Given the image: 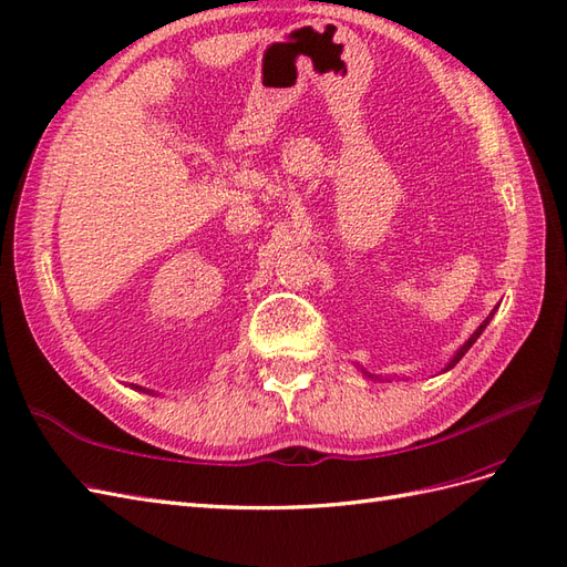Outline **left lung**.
<instances>
[{
	"mask_svg": "<svg viewBox=\"0 0 567 567\" xmlns=\"http://www.w3.org/2000/svg\"><path fill=\"white\" fill-rule=\"evenodd\" d=\"M494 312H496V307H494V310L489 312V317H487V319H485L483 323H480V326H477V329L473 331V336H471V338H468L466 342H463V346H461V348H458V350L454 352V357L450 359V362H447V367H444V369H442V373H444V371H450V369H454V367H456V364L461 362V357H463V354H466V352H468V350L473 348V342H475V340H477L480 336H483V331L487 329V323L492 321ZM357 369H359V371H362V373L367 375V379H371V381H379V379H381V375H373V373H369V371H367V369H362V367H357ZM381 381H383V379H381ZM385 381H388V379H385Z\"/></svg>",
	"mask_w": 567,
	"mask_h": 567,
	"instance_id": "left-lung-1",
	"label": "left lung"
}]
</instances>
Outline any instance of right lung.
<instances>
[{
	"mask_svg": "<svg viewBox=\"0 0 567 567\" xmlns=\"http://www.w3.org/2000/svg\"><path fill=\"white\" fill-rule=\"evenodd\" d=\"M132 390H140V392H148V394H156L153 390H146V388H142V385H130Z\"/></svg>",
	"mask_w": 567,
	"mask_h": 567,
	"instance_id": "obj_1",
	"label": "right lung"
}]
</instances>
